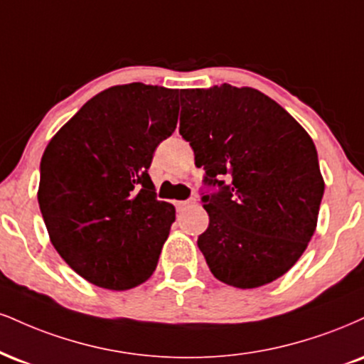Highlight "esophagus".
Returning a JSON list of instances; mask_svg holds the SVG:
<instances>
[{
	"label": "esophagus",
	"mask_w": 364,
	"mask_h": 364,
	"mask_svg": "<svg viewBox=\"0 0 364 364\" xmlns=\"http://www.w3.org/2000/svg\"><path fill=\"white\" fill-rule=\"evenodd\" d=\"M191 203H196V198H190V200H183V201H176L178 208H185V207H188V205H191Z\"/></svg>",
	"instance_id": "1"
}]
</instances>
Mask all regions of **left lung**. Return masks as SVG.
<instances>
[{"instance_id":"obj_1","label":"left lung","mask_w":364,"mask_h":364,"mask_svg":"<svg viewBox=\"0 0 364 364\" xmlns=\"http://www.w3.org/2000/svg\"><path fill=\"white\" fill-rule=\"evenodd\" d=\"M179 96V134L205 169V185L218 186L201 198L210 222L198 247L210 271L242 290L274 282L317 227L323 178L314 140L254 87L224 82Z\"/></svg>"}]
</instances>
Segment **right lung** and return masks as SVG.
<instances>
[{
    "instance_id": "1",
    "label": "right lung",
    "mask_w": 364,
    "mask_h": 364,
    "mask_svg": "<svg viewBox=\"0 0 364 364\" xmlns=\"http://www.w3.org/2000/svg\"><path fill=\"white\" fill-rule=\"evenodd\" d=\"M179 90L112 86L47 144L38 205L52 246L86 282L129 290L154 273L176 210L159 201L151 168L178 124Z\"/></svg>"
}]
</instances>
